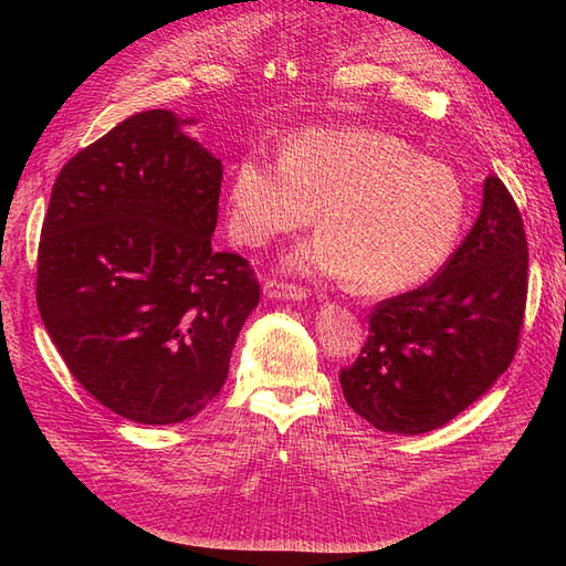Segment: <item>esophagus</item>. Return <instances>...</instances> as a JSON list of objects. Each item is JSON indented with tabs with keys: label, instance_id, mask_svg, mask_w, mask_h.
<instances>
[{
	"label": "esophagus",
	"instance_id": "obj_1",
	"mask_svg": "<svg viewBox=\"0 0 566 566\" xmlns=\"http://www.w3.org/2000/svg\"><path fill=\"white\" fill-rule=\"evenodd\" d=\"M264 295L271 300H293V302H302L310 297V290L295 285V283H283V281H269L264 285Z\"/></svg>",
	"mask_w": 566,
	"mask_h": 566
}]
</instances>
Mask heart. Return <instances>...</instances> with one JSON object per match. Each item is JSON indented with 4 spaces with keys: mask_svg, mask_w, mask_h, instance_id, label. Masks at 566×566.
Here are the masks:
<instances>
[{
    "mask_svg": "<svg viewBox=\"0 0 566 566\" xmlns=\"http://www.w3.org/2000/svg\"><path fill=\"white\" fill-rule=\"evenodd\" d=\"M318 235L290 254L300 273L347 276L361 295L416 287L447 260L465 219L453 169L375 129H306L283 158L245 156L233 169L229 227L262 248L310 224Z\"/></svg>",
    "mask_w": 566,
    "mask_h": 566,
    "instance_id": "heart-1",
    "label": "heart"
}]
</instances>
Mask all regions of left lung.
Segmentation results:
<instances>
[{
	"instance_id": "1",
	"label": "left lung",
	"mask_w": 566,
	"mask_h": 566,
	"mask_svg": "<svg viewBox=\"0 0 566 566\" xmlns=\"http://www.w3.org/2000/svg\"><path fill=\"white\" fill-rule=\"evenodd\" d=\"M524 221L489 175L474 227L434 279L375 306L368 339L339 370L347 403L391 434L447 424L507 370L528 287Z\"/></svg>"
}]
</instances>
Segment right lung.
<instances>
[{"label":"right lung","instance_id":"right-lung-1","mask_svg":"<svg viewBox=\"0 0 566 566\" xmlns=\"http://www.w3.org/2000/svg\"><path fill=\"white\" fill-rule=\"evenodd\" d=\"M146 111L67 160L38 252V306L75 380L113 413L172 424L208 406L260 304L248 260L212 250L221 160Z\"/></svg>","mask_w":566,"mask_h":566}]
</instances>
